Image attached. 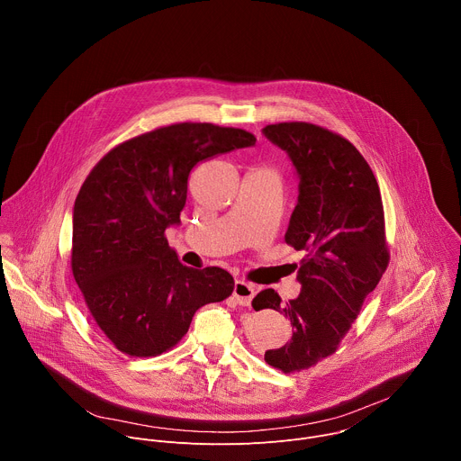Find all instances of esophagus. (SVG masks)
Returning a JSON list of instances; mask_svg holds the SVG:
<instances>
[{"instance_id":"34e87169","label":"esophagus","mask_w":461,"mask_h":461,"mask_svg":"<svg viewBox=\"0 0 461 461\" xmlns=\"http://www.w3.org/2000/svg\"><path fill=\"white\" fill-rule=\"evenodd\" d=\"M234 297H236V301H238V304H241V306H249L250 304V301H252V297H254V286L250 285V283H247V281H236L234 283Z\"/></svg>"}]
</instances>
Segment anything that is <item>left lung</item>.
Wrapping results in <instances>:
<instances>
[{
    "mask_svg": "<svg viewBox=\"0 0 461 461\" xmlns=\"http://www.w3.org/2000/svg\"><path fill=\"white\" fill-rule=\"evenodd\" d=\"M263 135L288 153L299 175L285 241L304 256L294 267L301 283L295 299L281 303L267 288L252 306L277 310L292 322V339L265 360L294 373L337 351L385 272L384 207L371 167L344 137L310 122L270 124Z\"/></svg>",
    "mask_w": 461,
    "mask_h": 461,
    "instance_id": "obj_1",
    "label": "left lung"
}]
</instances>
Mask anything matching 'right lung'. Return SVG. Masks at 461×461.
Listing matches in <instances>:
<instances>
[{
	"label": "right lung",
	"mask_w": 461,
	"mask_h": 461,
	"mask_svg": "<svg viewBox=\"0 0 461 461\" xmlns=\"http://www.w3.org/2000/svg\"><path fill=\"white\" fill-rule=\"evenodd\" d=\"M254 144L238 128L171 124L119 144L85 180L74 205L72 272L119 351L157 357L171 349L198 308L232 294L227 270L182 265L166 229L180 223L198 162Z\"/></svg>",
	"instance_id": "add662e5"
}]
</instances>
